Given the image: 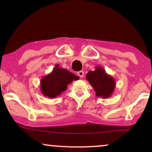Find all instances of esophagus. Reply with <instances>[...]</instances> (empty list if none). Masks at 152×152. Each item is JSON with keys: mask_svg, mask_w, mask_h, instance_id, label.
Here are the masks:
<instances>
[{"mask_svg": "<svg viewBox=\"0 0 152 152\" xmlns=\"http://www.w3.org/2000/svg\"><path fill=\"white\" fill-rule=\"evenodd\" d=\"M77 75L79 76L80 78H83V75H84V72L83 71H80L77 72Z\"/></svg>", "mask_w": 152, "mask_h": 152, "instance_id": "esophagus-1", "label": "esophagus"}]
</instances>
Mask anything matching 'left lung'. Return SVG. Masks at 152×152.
<instances>
[{
    "instance_id": "left-lung-1",
    "label": "left lung",
    "mask_w": 152,
    "mask_h": 152,
    "mask_svg": "<svg viewBox=\"0 0 152 152\" xmlns=\"http://www.w3.org/2000/svg\"><path fill=\"white\" fill-rule=\"evenodd\" d=\"M86 78L94 88L96 96L107 99L114 93L116 81L102 66H96L95 70L88 71Z\"/></svg>"
}]
</instances>
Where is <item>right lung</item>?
I'll use <instances>...</instances> for the list:
<instances>
[{
    "label": "right lung",
    "instance_id": "obj_1",
    "mask_svg": "<svg viewBox=\"0 0 152 152\" xmlns=\"http://www.w3.org/2000/svg\"><path fill=\"white\" fill-rule=\"evenodd\" d=\"M79 77L56 64L53 71L41 79V91L43 96L53 99L67 89V86Z\"/></svg>",
    "mask_w": 152,
    "mask_h": 152
}]
</instances>
